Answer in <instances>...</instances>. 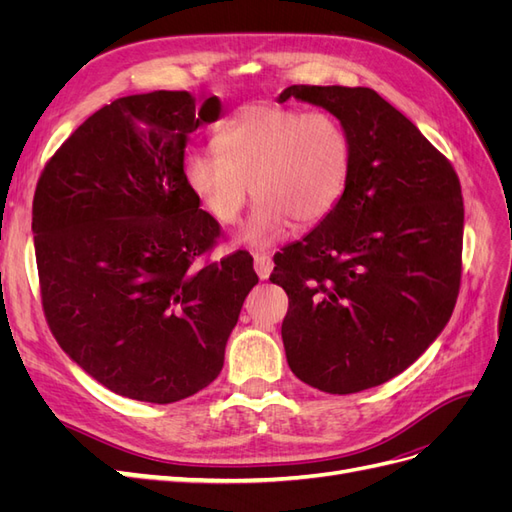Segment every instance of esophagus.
Instances as JSON below:
<instances>
[{
	"label": "esophagus",
	"mask_w": 512,
	"mask_h": 512,
	"mask_svg": "<svg viewBox=\"0 0 512 512\" xmlns=\"http://www.w3.org/2000/svg\"><path fill=\"white\" fill-rule=\"evenodd\" d=\"M254 269L260 280H267L273 271V260L269 254H256L254 256Z\"/></svg>",
	"instance_id": "esophagus-1"
}]
</instances>
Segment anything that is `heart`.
Segmentation results:
<instances>
[{
	"label": "heart",
	"instance_id": "1",
	"mask_svg": "<svg viewBox=\"0 0 512 512\" xmlns=\"http://www.w3.org/2000/svg\"><path fill=\"white\" fill-rule=\"evenodd\" d=\"M215 151H190L183 183L215 222L235 224L252 194L258 198L237 232L245 245H267L292 224H320L339 205L352 170L344 123L327 111L286 104H250L215 136Z\"/></svg>",
	"mask_w": 512,
	"mask_h": 512
}]
</instances>
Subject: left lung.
<instances>
[{
	"label": "left lung",
	"mask_w": 512,
	"mask_h": 512,
	"mask_svg": "<svg viewBox=\"0 0 512 512\" xmlns=\"http://www.w3.org/2000/svg\"><path fill=\"white\" fill-rule=\"evenodd\" d=\"M288 98L344 123L352 170L339 205L275 254L288 294L282 339L292 374L331 395L408 369L446 327L459 292L463 200L455 170L369 87L292 85Z\"/></svg>",
	"instance_id": "obj_1"
}]
</instances>
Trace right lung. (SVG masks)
<instances>
[{
  "instance_id": "1",
  "label": "right lung",
  "mask_w": 512,
  "mask_h": 512,
  "mask_svg": "<svg viewBox=\"0 0 512 512\" xmlns=\"http://www.w3.org/2000/svg\"><path fill=\"white\" fill-rule=\"evenodd\" d=\"M218 96L149 91L102 106L46 164L34 245L49 327L108 391L173 404L209 386L258 275L237 252L200 265L220 226L183 183L188 136Z\"/></svg>"
}]
</instances>
